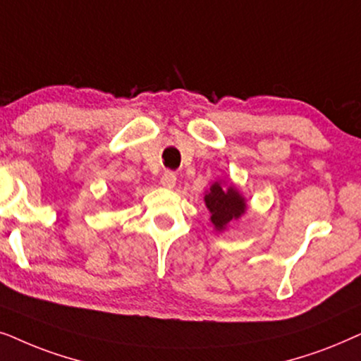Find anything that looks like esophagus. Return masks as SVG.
Listing matches in <instances>:
<instances>
[{
    "mask_svg": "<svg viewBox=\"0 0 361 361\" xmlns=\"http://www.w3.org/2000/svg\"><path fill=\"white\" fill-rule=\"evenodd\" d=\"M160 183L163 188H173L176 183V175L173 171H165L160 178Z\"/></svg>",
    "mask_w": 361,
    "mask_h": 361,
    "instance_id": "obj_1",
    "label": "esophagus"
}]
</instances>
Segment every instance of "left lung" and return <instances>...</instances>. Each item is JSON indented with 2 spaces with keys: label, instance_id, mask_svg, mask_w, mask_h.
I'll use <instances>...</instances> for the list:
<instances>
[{
  "label": "left lung",
  "instance_id": "8db88e82",
  "mask_svg": "<svg viewBox=\"0 0 361 361\" xmlns=\"http://www.w3.org/2000/svg\"><path fill=\"white\" fill-rule=\"evenodd\" d=\"M204 201L211 211V223L218 231L224 229L229 221L238 219L246 211L244 198L233 186L226 190L221 188L219 183H214L209 188V193L204 196Z\"/></svg>",
  "mask_w": 361,
  "mask_h": 361
}]
</instances>
